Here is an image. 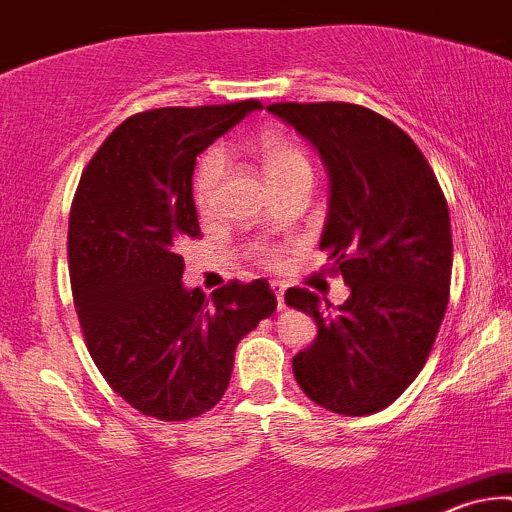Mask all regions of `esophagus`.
<instances>
[{
	"label": "esophagus",
	"mask_w": 512,
	"mask_h": 512,
	"mask_svg": "<svg viewBox=\"0 0 512 512\" xmlns=\"http://www.w3.org/2000/svg\"><path fill=\"white\" fill-rule=\"evenodd\" d=\"M271 290H274L276 295V307L278 309L286 307V300H283V283H271Z\"/></svg>",
	"instance_id": "34e87169"
}]
</instances>
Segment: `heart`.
Returning <instances> with one entry per match:
<instances>
[{
    "label": "heart",
    "instance_id": "1",
    "mask_svg": "<svg viewBox=\"0 0 512 512\" xmlns=\"http://www.w3.org/2000/svg\"><path fill=\"white\" fill-rule=\"evenodd\" d=\"M252 155H255L257 165L264 174V181L269 189L278 193L293 189V186H304L309 189L314 179V165L309 160L307 151L297 146L293 139L283 137L278 132H267L252 144ZM224 174V155L219 151H210L203 155L193 174V203H196L198 212H210L215 205V193L219 181ZM252 257L264 267H276L281 262L278 250L269 248V245H255L252 248Z\"/></svg>",
    "mask_w": 512,
    "mask_h": 512
}]
</instances>
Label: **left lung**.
Returning <instances> with one entry per match:
<instances>
[{"label":"left lung","mask_w":512,"mask_h":512,"mask_svg":"<svg viewBox=\"0 0 512 512\" xmlns=\"http://www.w3.org/2000/svg\"><path fill=\"white\" fill-rule=\"evenodd\" d=\"M269 113L319 148L331 174L321 250L352 295L328 314L307 288L286 304L314 316L316 338L293 357L302 392L323 409L366 416L390 406L430 357L449 304V208L409 134L357 103H271Z\"/></svg>","instance_id":"left-lung-1"}]
</instances>
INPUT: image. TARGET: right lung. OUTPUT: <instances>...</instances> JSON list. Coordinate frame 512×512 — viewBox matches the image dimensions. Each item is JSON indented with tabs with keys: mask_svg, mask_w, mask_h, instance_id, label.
<instances>
[{
	"mask_svg": "<svg viewBox=\"0 0 512 512\" xmlns=\"http://www.w3.org/2000/svg\"><path fill=\"white\" fill-rule=\"evenodd\" d=\"M257 99L153 108L103 141L77 184L68 271L84 345L108 385L158 420H191L229 387L236 345L274 314L269 283L229 281L210 300L181 286L177 248L200 236L196 155L238 125Z\"/></svg>",
	"mask_w": 512,
	"mask_h": 512,
	"instance_id": "1",
	"label": "right lung"
}]
</instances>
